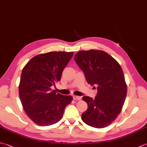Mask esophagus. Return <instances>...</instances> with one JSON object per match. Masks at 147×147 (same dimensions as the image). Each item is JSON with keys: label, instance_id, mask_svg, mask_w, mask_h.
Listing matches in <instances>:
<instances>
[{"label": "esophagus", "instance_id": "34e87169", "mask_svg": "<svg viewBox=\"0 0 147 147\" xmlns=\"http://www.w3.org/2000/svg\"><path fill=\"white\" fill-rule=\"evenodd\" d=\"M73 99L74 100H80L81 97L78 96H73Z\"/></svg>", "mask_w": 147, "mask_h": 147}]
</instances>
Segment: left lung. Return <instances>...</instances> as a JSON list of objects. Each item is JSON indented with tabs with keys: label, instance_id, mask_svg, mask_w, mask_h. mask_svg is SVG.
Here are the masks:
<instances>
[{
	"label": "left lung",
	"instance_id": "left-lung-1",
	"mask_svg": "<svg viewBox=\"0 0 147 147\" xmlns=\"http://www.w3.org/2000/svg\"><path fill=\"white\" fill-rule=\"evenodd\" d=\"M74 60L87 83L97 86L95 99L88 96L82 98L88 104V109L82 115V121L96 128L110 125L120 114L127 94L120 64L107 52L98 50L80 51Z\"/></svg>",
	"mask_w": 147,
	"mask_h": 147
}]
</instances>
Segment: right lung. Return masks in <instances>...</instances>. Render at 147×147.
<instances>
[{
    "label": "right lung",
    "instance_id": "obj_1",
    "mask_svg": "<svg viewBox=\"0 0 147 147\" xmlns=\"http://www.w3.org/2000/svg\"><path fill=\"white\" fill-rule=\"evenodd\" d=\"M73 52H50L33 57L23 69L19 95L24 111L37 125L57 123L63 117L65 107L73 100L51 86L61 80L64 69Z\"/></svg>",
    "mask_w": 147,
    "mask_h": 147
}]
</instances>
